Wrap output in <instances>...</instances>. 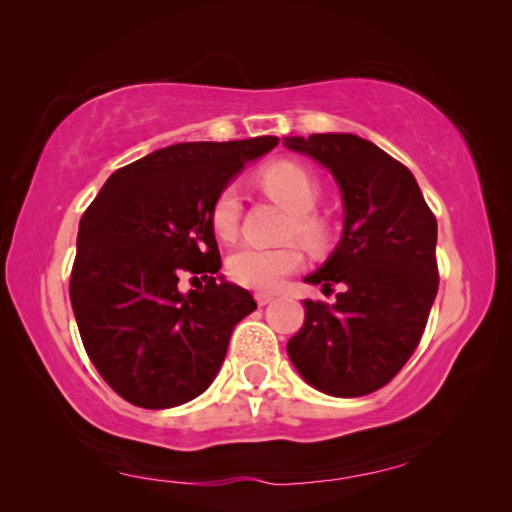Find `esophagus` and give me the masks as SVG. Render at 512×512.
Returning <instances> with one entry per match:
<instances>
[{
	"mask_svg": "<svg viewBox=\"0 0 512 512\" xmlns=\"http://www.w3.org/2000/svg\"><path fill=\"white\" fill-rule=\"evenodd\" d=\"M255 300H257V305H259V307H264V305H269V303H271L273 296H271V294H266V291H257V294H255Z\"/></svg>",
	"mask_w": 512,
	"mask_h": 512,
	"instance_id": "34e87169",
	"label": "esophagus"
}]
</instances>
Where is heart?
<instances>
[{
    "instance_id": "b5f03b06",
    "label": "heart",
    "mask_w": 512,
    "mask_h": 512,
    "mask_svg": "<svg viewBox=\"0 0 512 512\" xmlns=\"http://www.w3.org/2000/svg\"><path fill=\"white\" fill-rule=\"evenodd\" d=\"M266 196L291 212L289 237H296L307 248H323L328 241V221L314 209L321 198V182L314 170L298 161H275L257 175ZM212 227L218 239L234 241L241 225V193L237 186H225L212 205ZM303 266V253L296 246L259 248L241 246L227 257V275L232 282L248 289H278L285 278Z\"/></svg>"
}]
</instances>
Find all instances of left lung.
I'll use <instances>...</instances> for the list:
<instances>
[{"label":"left lung","mask_w":512,"mask_h":512,"mask_svg":"<svg viewBox=\"0 0 512 512\" xmlns=\"http://www.w3.org/2000/svg\"><path fill=\"white\" fill-rule=\"evenodd\" d=\"M285 145L326 166L344 198V234L310 285L332 305L305 300V321L287 353L307 383L332 396L385 387L424 335L440 285L437 221L415 175L355 134L289 136Z\"/></svg>","instance_id":"obj_1"}]
</instances>
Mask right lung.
Segmentation results:
<instances>
[{"label":"right lung","instance_id":"add662e5","mask_svg":"<svg viewBox=\"0 0 512 512\" xmlns=\"http://www.w3.org/2000/svg\"><path fill=\"white\" fill-rule=\"evenodd\" d=\"M278 136L177 143L118 168L79 221L70 303L88 358L139 408H175L212 385L250 291L218 282L212 205ZM189 274L196 290L182 295Z\"/></svg>","mask_w":512,"mask_h":512}]
</instances>
